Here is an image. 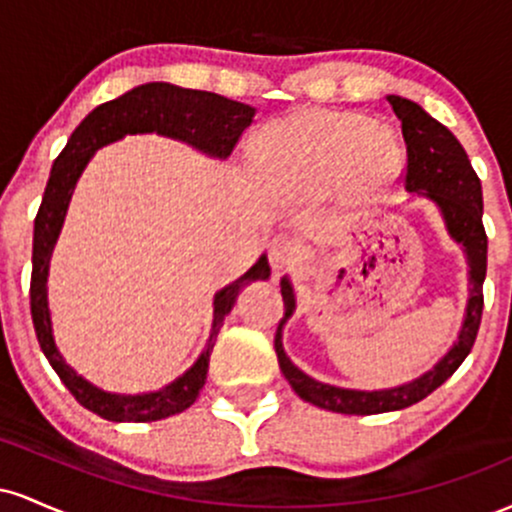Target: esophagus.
I'll return each instance as SVG.
<instances>
[{"instance_id":"1","label":"esophagus","mask_w":512,"mask_h":512,"mask_svg":"<svg viewBox=\"0 0 512 512\" xmlns=\"http://www.w3.org/2000/svg\"><path fill=\"white\" fill-rule=\"evenodd\" d=\"M298 260H301V248H298L293 240L274 238L272 243H269V264H272L274 274L286 272V269H291Z\"/></svg>"}]
</instances>
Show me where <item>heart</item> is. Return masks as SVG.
I'll use <instances>...</instances> for the list:
<instances>
[{"label": "heart", "mask_w": 512, "mask_h": 512, "mask_svg": "<svg viewBox=\"0 0 512 512\" xmlns=\"http://www.w3.org/2000/svg\"><path fill=\"white\" fill-rule=\"evenodd\" d=\"M257 178L289 197L337 192L363 204L385 195L402 170V149L390 127L351 110H303L276 120L252 146Z\"/></svg>", "instance_id": "1"}]
</instances>
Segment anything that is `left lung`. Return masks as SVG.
I'll list each match as a JSON object with an SVG mask.
<instances>
[{
  "mask_svg": "<svg viewBox=\"0 0 512 512\" xmlns=\"http://www.w3.org/2000/svg\"><path fill=\"white\" fill-rule=\"evenodd\" d=\"M387 101L402 122V137L407 144V180H404L407 192L411 197H424L436 204L445 228H448V236L462 248L469 267V298L460 332H457V342L431 370L409 383L385 387V390H351V387H337L310 378L301 368L293 366L291 358L286 356L281 334L296 310V293H293L289 276H284L281 298H284L286 313L281 317L274 337L279 368L298 397L320 409L337 411V414L363 416L397 411L421 402L433 390H438L472 351L479 332L481 308H484V293H481L486 279V231L481 223L484 199H481V182L469 163L467 151L457 142L455 134L440 125L436 117L428 115L419 103L407 101L402 96H387Z\"/></svg>",
  "mask_w": 512,
  "mask_h": 512,
  "instance_id": "1",
  "label": "left lung"
}]
</instances>
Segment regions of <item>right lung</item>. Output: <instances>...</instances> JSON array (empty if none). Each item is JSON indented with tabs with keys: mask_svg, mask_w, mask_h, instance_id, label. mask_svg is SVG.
I'll list each match as a JSON object with an SVG mask.
<instances>
[{
	"mask_svg": "<svg viewBox=\"0 0 512 512\" xmlns=\"http://www.w3.org/2000/svg\"><path fill=\"white\" fill-rule=\"evenodd\" d=\"M257 110L252 105L231 101L219 93L195 91L182 88L166 81H149V84L134 86L132 91L122 93L115 101H108L91 110L81 125L74 129L62 154L55 158L50 170L48 187H45L43 204L35 216L33 228V274H31V315L33 327L38 334L40 349L60 380L67 385L76 402L86 407L101 419L117 421V424H146V421H161L168 416L180 414L195 404L204 383H207L209 356L214 349L216 337L223 325V317L231 313L238 293L252 281L269 279L267 255H260L252 267L236 281L223 286L214 296V322L207 346L180 378L156 392H142V395H120L108 392L88 383L84 375L64 361L52 337V320L48 305V274L50 257L60 238L64 216H67L69 202H72L76 180L81 178L93 154L103 146L120 142L127 134H161V137L175 139L199 154L211 158H228L233 146L238 144L240 134L250 127Z\"/></svg>",
	"mask_w": 512,
	"mask_h": 512,
	"instance_id": "1",
	"label": "right lung"
}]
</instances>
